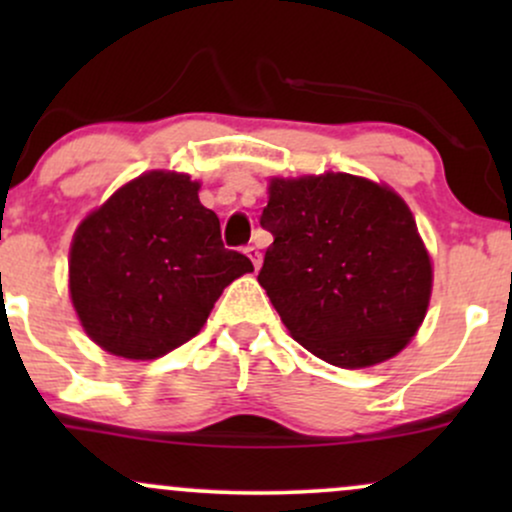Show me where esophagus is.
Wrapping results in <instances>:
<instances>
[{
	"label": "esophagus",
	"mask_w": 512,
	"mask_h": 512,
	"mask_svg": "<svg viewBox=\"0 0 512 512\" xmlns=\"http://www.w3.org/2000/svg\"><path fill=\"white\" fill-rule=\"evenodd\" d=\"M245 255L250 257L252 264H255V269H260V264H262V252L257 250L255 245H248V248H245Z\"/></svg>",
	"instance_id": "1"
}]
</instances>
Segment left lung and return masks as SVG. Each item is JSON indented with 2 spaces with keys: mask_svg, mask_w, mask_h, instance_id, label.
Instances as JSON below:
<instances>
[{
  "mask_svg": "<svg viewBox=\"0 0 512 512\" xmlns=\"http://www.w3.org/2000/svg\"><path fill=\"white\" fill-rule=\"evenodd\" d=\"M260 223L274 243L257 281L298 344L339 368L375 366L407 346L433 269L397 192L349 173L274 178Z\"/></svg>",
  "mask_w": 512,
  "mask_h": 512,
  "instance_id": "obj_1",
  "label": "left lung"
}]
</instances>
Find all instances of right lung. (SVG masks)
<instances>
[{
	"label": "right lung",
	"instance_id": "add662e5",
	"mask_svg": "<svg viewBox=\"0 0 512 512\" xmlns=\"http://www.w3.org/2000/svg\"><path fill=\"white\" fill-rule=\"evenodd\" d=\"M182 173L139 175L76 228L69 293L88 337L149 361L202 330L219 296L252 262L223 248L221 223Z\"/></svg>",
	"mask_w": 512,
	"mask_h": 512
}]
</instances>
